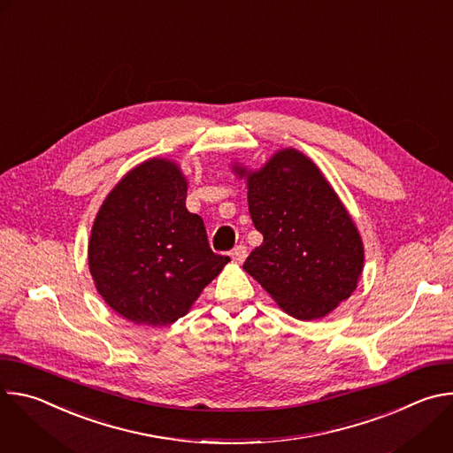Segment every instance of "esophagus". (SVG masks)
Instances as JSON below:
<instances>
[{
    "instance_id": "1",
    "label": "esophagus",
    "mask_w": 453,
    "mask_h": 453,
    "mask_svg": "<svg viewBox=\"0 0 453 453\" xmlns=\"http://www.w3.org/2000/svg\"><path fill=\"white\" fill-rule=\"evenodd\" d=\"M247 257V247L245 245H236L233 250H231V260L234 264H243Z\"/></svg>"
}]
</instances>
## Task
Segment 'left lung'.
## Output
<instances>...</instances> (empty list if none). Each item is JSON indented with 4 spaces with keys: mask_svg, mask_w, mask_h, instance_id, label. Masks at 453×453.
Here are the masks:
<instances>
[{
    "mask_svg": "<svg viewBox=\"0 0 453 453\" xmlns=\"http://www.w3.org/2000/svg\"><path fill=\"white\" fill-rule=\"evenodd\" d=\"M247 182L254 227L264 234L243 264L294 319L326 317L358 285L362 236L337 191L303 152L287 147L257 170L233 165Z\"/></svg>",
    "mask_w": 453,
    "mask_h": 453,
    "instance_id": "obj_1",
    "label": "left lung"
}]
</instances>
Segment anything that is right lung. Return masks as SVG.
<instances>
[{"instance_id": "right-lung-1", "label": "right lung", "mask_w": 453, "mask_h": 453, "mask_svg": "<svg viewBox=\"0 0 453 453\" xmlns=\"http://www.w3.org/2000/svg\"><path fill=\"white\" fill-rule=\"evenodd\" d=\"M186 193L180 166L152 157L119 179L93 222L95 287L134 325H172L229 262L210 249L203 219L186 210Z\"/></svg>"}]
</instances>
